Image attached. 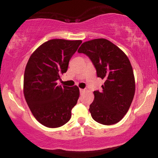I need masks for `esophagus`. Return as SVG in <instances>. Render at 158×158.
<instances>
[{
  "label": "esophagus",
  "instance_id": "obj_1",
  "mask_svg": "<svg viewBox=\"0 0 158 158\" xmlns=\"http://www.w3.org/2000/svg\"><path fill=\"white\" fill-rule=\"evenodd\" d=\"M85 91V90L84 89H80V92H81V93H83V92Z\"/></svg>",
  "mask_w": 158,
  "mask_h": 158
}]
</instances>
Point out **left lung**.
Masks as SVG:
<instances>
[{
    "mask_svg": "<svg viewBox=\"0 0 158 158\" xmlns=\"http://www.w3.org/2000/svg\"><path fill=\"white\" fill-rule=\"evenodd\" d=\"M77 52L91 59L97 77L104 80L102 91H94V100L89 111L99 123L115 124L128 111L135 94L134 71L126 54L104 38L84 42Z\"/></svg>",
    "mask_w": 158,
    "mask_h": 158,
    "instance_id": "8db88e82",
    "label": "left lung"
}]
</instances>
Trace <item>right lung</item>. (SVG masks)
<instances>
[{
    "label": "right lung",
    "mask_w": 158,
    "mask_h": 158,
    "mask_svg": "<svg viewBox=\"0 0 158 158\" xmlns=\"http://www.w3.org/2000/svg\"><path fill=\"white\" fill-rule=\"evenodd\" d=\"M81 40L52 39L40 45L30 56L24 75L23 92L30 111L48 128H58L71 118L80 91L77 85L61 86L56 81L66 73Z\"/></svg>",
    "instance_id": "1"
}]
</instances>
